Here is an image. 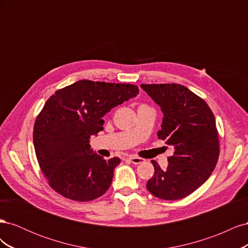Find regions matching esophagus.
Listing matches in <instances>:
<instances>
[{
	"mask_svg": "<svg viewBox=\"0 0 248 248\" xmlns=\"http://www.w3.org/2000/svg\"><path fill=\"white\" fill-rule=\"evenodd\" d=\"M129 160H130L133 164H140V163L145 161V159H142V158H140V157H137V156H130V157H129Z\"/></svg>",
	"mask_w": 248,
	"mask_h": 248,
	"instance_id": "1",
	"label": "esophagus"
}]
</instances>
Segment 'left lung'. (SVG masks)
I'll list each match as a JSON object with an SVG mask.
<instances>
[{
  "instance_id": "left-lung-1",
  "label": "left lung",
  "mask_w": 248,
  "mask_h": 248,
  "mask_svg": "<svg viewBox=\"0 0 248 248\" xmlns=\"http://www.w3.org/2000/svg\"><path fill=\"white\" fill-rule=\"evenodd\" d=\"M140 88L163 112L157 137L174 148L167 170L152 160L155 171L147 188L158 199H183L207 181L218 160L214 115L204 99L182 85L141 84Z\"/></svg>"
}]
</instances>
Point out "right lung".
Listing matches in <instances>:
<instances>
[{
  "label": "right lung",
  "instance_id": "right-lung-1",
  "mask_svg": "<svg viewBox=\"0 0 248 248\" xmlns=\"http://www.w3.org/2000/svg\"><path fill=\"white\" fill-rule=\"evenodd\" d=\"M138 94L134 85L82 79L49 97L36 118L33 140L37 160L52 189L78 202L107 192L121 160L103 159L89 141L103 130L107 112Z\"/></svg>",
  "mask_w": 248,
  "mask_h": 248
}]
</instances>
